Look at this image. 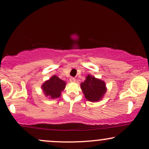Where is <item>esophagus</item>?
Returning <instances> with one entry per match:
<instances>
[{
    "mask_svg": "<svg viewBox=\"0 0 149 149\" xmlns=\"http://www.w3.org/2000/svg\"><path fill=\"white\" fill-rule=\"evenodd\" d=\"M75 81H76V79H75V78H74V77H71V78H70V83H74Z\"/></svg>",
    "mask_w": 149,
    "mask_h": 149,
    "instance_id": "esophagus-1",
    "label": "esophagus"
}]
</instances>
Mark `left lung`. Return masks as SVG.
Wrapping results in <instances>:
<instances>
[{
	"mask_svg": "<svg viewBox=\"0 0 149 149\" xmlns=\"http://www.w3.org/2000/svg\"><path fill=\"white\" fill-rule=\"evenodd\" d=\"M81 88L85 98L92 102L100 101L107 90L104 81L90 74L81 83Z\"/></svg>",
	"mask_w": 149,
	"mask_h": 149,
	"instance_id": "left-lung-1",
	"label": "left lung"
}]
</instances>
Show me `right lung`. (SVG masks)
Returning <instances> with one entry per match:
<instances>
[{
  "label": "right lung",
  "instance_id": "1",
  "mask_svg": "<svg viewBox=\"0 0 149 149\" xmlns=\"http://www.w3.org/2000/svg\"><path fill=\"white\" fill-rule=\"evenodd\" d=\"M66 83L57 77L53 75L49 79L45 81L41 85L44 95L49 99H56L60 97L62 91L64 90Z\"/></svg>",
  "mask_w": 149,
  "mask_h": 149
}]
</instances>
